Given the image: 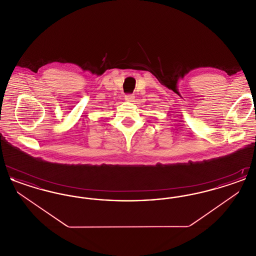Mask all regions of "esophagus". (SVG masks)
Masks as SVG:
<instances>
[{"label": "esophagus", "mask_w": 256, "mask_h": 256, "mask_svg": "<svg viewBox=\"0 0 256 256\" xmlns=\"http://www.w3.org/2000/svg\"><path fill=\"white\" fill-rule=\"evenodd\" d=\"M124 98H126L128 102H134V95H132V94H128V95H126Z\"/></svg>", "instance_id": "obj_1"}]
</instances>
